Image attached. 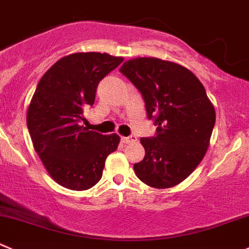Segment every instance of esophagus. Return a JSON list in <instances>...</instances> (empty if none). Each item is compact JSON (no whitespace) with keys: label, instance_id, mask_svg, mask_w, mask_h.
Returning <instances> with one entry per match:
<instances>
[{"label":"esophagus","instance_id":"1","mask_svg":"<svg viewBox=\"0 0 249 249\" xmlns=\"http://www.w3.org/2000/svg\"><path fill=\"white\" fill-rule=\"evenodd\" d=\"M137 141V137L136 136H129V137H122V142L123 143H134V142Z\"/></svg>","mask_w":249,"mask_h":249}]
</instances>
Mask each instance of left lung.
<instances>
[{"label": "left lung", "instance_id": "1", "mask_svg": "<svg viewBox=\"0 0 249 249\" xmlns=\"http://www.w3.org/2000/svg\"><path fill=\"white\" fill-rule=\"evenodd\" d=\"M120 71L139 89L157 136L141 139L144 158L137 178L154 189H170L189 178L204 158L215 124L206 89L186 67L154 57L126 60Z\"/></svg>", "mask_w": 249, "mask_h": 249}]
</instances>
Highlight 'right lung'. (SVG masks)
Masks as SVG:
<instances>
[{
    "label": "right lung",
    "instance_id": "add662e5",
    "mask_svg": "<svg viewBox=\"0 0 249 249\" xmlns=\"http://www.w3.org/2000/svg\"><path fill=\"white\" fill-rule=\"evenodd\" d=\"M124 58L78 52L57 60L38 81L26 112L34 149L51 178L73 191H85L102 178L119 135H102L83 125L84 108L95 102L98 83Z\"/></svg>",
    "mask_w": 249,
    "mask_h": 249
}]
</instances>
